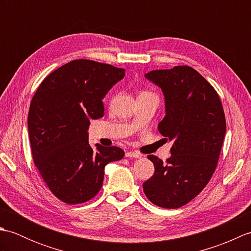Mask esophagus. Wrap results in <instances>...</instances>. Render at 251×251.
<instances>
[{
  "instance_id": "34e87169",
  "label": "esophagus",
  "mask_w": 251,
  "mask_h": 251,
  "mask_svg": "<svg viewBox=\"0 0 251 251\" xmlns=\"http://www.w3.org/2000/svg\"><path fill=\"white\" fill-rule=\"evenodd\" d=\"M125 156L126 157H134V158H139V157H141V155L139 153H137V152H126L125 153Z\"/></svg>"
}]
</instances>
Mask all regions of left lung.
Segmentation results:
<instances>
[{
  "label": "left lung",
  "mask_w": 251,
  "mask_h": 251,
  "mask_svg": "<svg viewBox=\"0 0 251 251\" xmlns=\"http://www.w3.org/2000/svg\"><path fill=\"white\" fill-rule=\"evenodd\" d=\"M145 76L163 92L158 130L173 147L166 163L148 155L155 172L143 192L154 205L175 209L199 195L214 174L226 136L225 112L215 88L193 68L177 66Z\"/></svg>",
  "instance_id": "8db88e82"
}]
</instances>
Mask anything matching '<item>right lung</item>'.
I'll list each match as a JSON object with an SVG mask.
<instances>
[{
  "instance_id": "obj_1",
  "label": "right lung",
  "mask_w": 251,
  "mask_h": 251,
  "mask_svg": "<svg viewBox=\"0 0 251 251\" xmlns=\"http://www.w3.org/2000/svg\"><path fill=\"white\" fill-rule=\"evenodd\" d=\"M125 76L124 69L93 60L68 62L37 88L28 114L35 166L56 197L82 204L102 186L104 167L124 151L88 141L90 120L104 114L102 99Z\"/></svg>"
}]
</instances>
